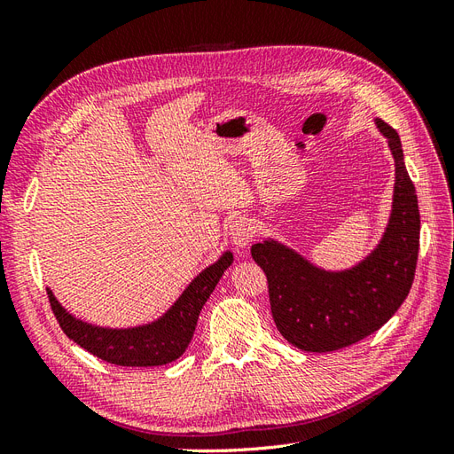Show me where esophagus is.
<instances>
[{
	"instance_id": "1",
	"label": "esophagus",
	"mask_w": 454,
	"mask_h": 454,
	"mask_svg": "<svg viewBox=\"0 0 454 454\" xmlns=\"http://www.w3.org/2000/svg\"><path fill=\"white\" fill-rule=\"evenodd\" d=\"M229 237L232 244L239 246V248H244V246H248L252 242L254 227L246 217H235L229 225Z\"/></svg>"
}]
</instances>
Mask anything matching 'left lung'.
<instances>
[{
    "label": "left lung",
    "instance_id": "obj_1",
    "mask_svg": "<svg viewBox=\"0 0 454 454\" xmlns=\"http://www.w3.org/2000/svg\"><path fill=\"white\" fill-rule=\"evenodd\" d=\"M395 160L394 204L387 232L360 265L325 272L286 246H252L263 269L274 324L287 342L307 352H332L375 333L402 307L415 280L420 214L397 132L377 119Z\"/></svg>",
    "mask_w": 454,
    "mask_h": 454
}]
</instances>
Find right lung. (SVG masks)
I'll return each mask as SVG.
<instances>
[{"mask_svg": "<svg viewBox=\"0 0 454 454\" xmlns=\"http://www.w3.org/2000/svg\"><path fill=\"white\" fill-rule=\"evenodd\" d=\"M231 263L232 254L227 252L189 284L184 295L160 320L132 329H104L75 320L60 307L51 290H47V295L62 332L96 358L125 367L164 365L180 358L189 347L206 299Z\"/></svg>", "mask_w": 454, "mask_h": 454, "instance_id": "right-lung-1", "label": "right lung"}]
</instances>
